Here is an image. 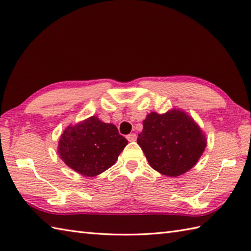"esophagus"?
<instances>
[{"label":"esophagus","mask_w":251,"mask_h":251,"mask_svg":"<svg viewBox=\"0 0 251 251\" xmlns=\"http://www.w3.org/2000/svg\"><path fill=\"white\" fill-rule=\"evenodd\" d=\"M127 140L128 141H136V139H137V135L136 134H129V135H127Z\"/></svg>","instance_id":"esophagus-1"}]
</instances>
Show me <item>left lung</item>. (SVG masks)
<instances>
[{"label":"left lung","instance_id":"left-lung-1","mask_svg":"<svg viewBox=\"0 0 251 251\" xmlns=\"http://www.w3.org/2000/svg\"><path fill=\"white\" fill-rule=\"evenodd\" d=\"M137 142L151 167L168 177L190 170L206 148V138L200 127L179 110L149 114Z\"/></svg>","mask_w":251,"mask_h":251}]
</instances>
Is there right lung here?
I'll use <instances>...</instances> for the list:
<instances>
[{
  "label": "right lung",
  "mask_w": 251,
  "mask_h": 251,
  "mask_svg": "<svg viewBox=\"0 0 251 251\" xmlns=\"http://www.w3.org/2000/svg\"><path fill=\"white\" fill-rule=\"evenodd\" d=\"M116 126L92 116L69 126L60 137L58 153L69 167L86 177L110 168L127 146Z\"/></svg>",
  "instance_id": "1"
}]
</instances>
